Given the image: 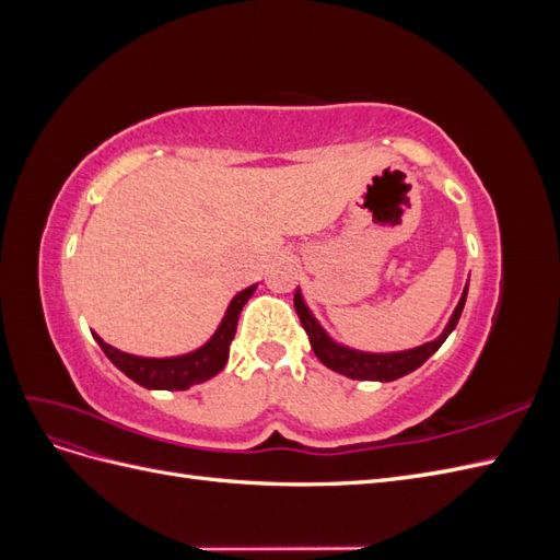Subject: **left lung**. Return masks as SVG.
<instances>
[{
	"label": "left lung",
	"mask_w": 560,
	"mask_h": 560,
	"mask_svg": "<svg viewBox=\"0 0 560 560\" xmlns=\"http://www.w3.org/2000/svg\"><path fill=\"white\" fill-rule=\"evenodd\" d=\"M465 299H467V287H465L460 303H457V308L446 325L444 334L439 336L436 341L413 348V350H406V352H393V354H369V352L348 350L343 346L334 343L331 338L325 334V329L317 325L311 311L306 308V303H303L299 290L294 294V308H296V315L301 319L303 329H306V334L311 338V348L322 364L329 366L331 371H338V374H343L348 378H354V381H383L385 383V381H395V378L411 374V371L425 362L432 352L442 348L446 336L455 329L457 319H460V313L465 308Z\"/></svg>",
	"instance_id": "1"
}]
</instances>
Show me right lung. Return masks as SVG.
Here are the masks:
<instances>
[{"label": "right lung", "instance_id": "obj_1", "mask_svg": "<svg viewBox=\"0 0 560 560\" xmlns=\"http://www.w3.org/2000/svg\"><path fill=\"white\" fill-rule=\"evenodd\" d=\"M257 290V284L247 287L238 296H233L231 306L222 319V325L214 331L210 341L198 348L196 352L182 354V358H167V360H151V358H135V354L121 352L107 346L103 338L95 336V341L103 348V352L112 360V364L124 371L128 378L149 389H186L196 383L208 381L217 376L224 369L229 360V348L238 327V315L247 299Z\"/></svg>", "mask_w": 560, "mask_h": 560}]
</instances>
